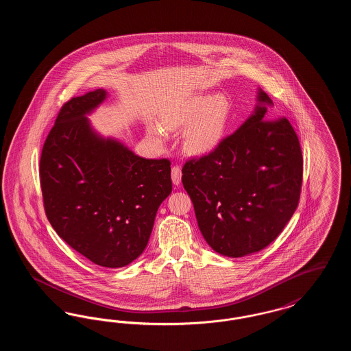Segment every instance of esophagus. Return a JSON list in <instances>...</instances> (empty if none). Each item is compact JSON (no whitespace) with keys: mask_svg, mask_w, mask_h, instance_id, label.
I'll use <instances>...</instances> for the list:
<instances>
[{"mask_svg":"<svg viewBox=\"0 0 351 351\" xmlns=\"http://www.w3.org/2000/svg\"><path fill=\"white\" fill-rule=\"evenodd\" d=\"M171 178H172V183L175 185L182 183V168L179 166H173L172 172H171Z\"/></svg>","mask_w":351,"mask_h":351,"instance_id":"1","label":"esophagus"}]
</instances>
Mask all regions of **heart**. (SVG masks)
<instances>
[{
	"label": "heart",
	"mask_w": 351,
	"mask_h": 351,
	"mask_svg": "<svg viewBox=\"0 0 351 351\" xmlns=\"http://www.w3.org/2000/svg\"><path fill=\"white\" fill-rule=\"evenodd\" d=\"M229 113L228 102L221 97H200L186 105L182 112L165 119L167 130L185 128L184 149L192 154H202L212 150L222 136ZM151 141L159 146L165 143V135L158 128L149 130Z\"/></svg>",
	"instance_id": "b5f03b06"
}]
</instances>
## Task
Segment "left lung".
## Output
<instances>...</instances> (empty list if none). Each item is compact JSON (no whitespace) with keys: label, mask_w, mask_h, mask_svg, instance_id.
Segmentation results:
<instances>
[{"label":"left lung","mask_w":351,"mask_h":351,"mask_svg":"<svg viewBox=\"0 0 351 351\" xmlns=\"http://www.w3.org/2000/svg\"><path fill=\"white\" fill-rule=\"evenodd\" d=\"M272 106L258 89V105L241 128L182 169L201 234L225 256L265 249L300 200V142L287 118L266 119Z\"/></svg>","instance_id":"1"}]
</instances>
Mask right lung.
<instances>
[{"label":"right lung","instance_id":"add662e5","mask_svg":"<svg viewBox=\"0 0 351 351\" xmlns=\"http://www.w3.org/2000/svg\"><path fill=\"white\" fill-rule=\"evenodd\" d=\"M106 96L96 89L62 106L42 149L39 176L58 235L90 262L118 268L146 249L172 182L168 159L141 158L92 129L85 116Z\"/></svg>","mask_w":351,"mask_h":351}]
</instances>
